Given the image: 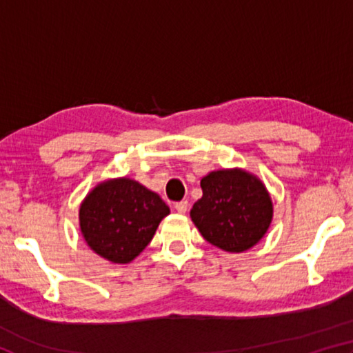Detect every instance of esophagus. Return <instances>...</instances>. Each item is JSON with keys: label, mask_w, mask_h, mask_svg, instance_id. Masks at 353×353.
<instances>
[{"label": "esophagus", "mask_w": 353, "mask_h": 353, "mask_svg": "<svg viewBox=\"0 0 353 353\" xmlns=\"http://www.w3.org/2000/svg\"><path fill=\"white\" fill-rule=\"evenodd\" d=\"M174 208H176V212L177 213H187V210H188V202L187 201H181V202H176L174 204Z\"/></svg>", "instance_id": "esophagus-1"}]
</instances>
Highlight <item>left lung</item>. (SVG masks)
I'll list each match as a JSON object with an SVG mask.
<instances>
[{"mask_svg":"<svg viewBox=\"0 0 353 353\" xmlns=\"http://www.w3.org/2000/svg\"><path fill=\"white\" fill-rule=\"evenodd\" d=\"M202 198L190 216L205 240L227 252H244L259 243L272 221V201L259 177L244 170L208 172Z\"/></svg>","mask_w":353,"mask_h":353,"instance_id":"1","label":"left lung"}]
</instances>
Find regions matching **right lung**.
I'll use <instances>...</instances> for the list:
<instances>
[{"instance_id":"add662e5","label":"right lung","mask_w":353,"mask_h":353,"mask_svg":"<svg viewBox=\"0 0 353 353\" xmlns=\"http://www.w3.org/2000/svg\"><path fill=\"white\" fill-rule=\"evenodd\" d=\"M170 207L132 179H110L94 187L79 208L85 243L112 263L132 261L151 243Z\"/></svg>"}]
</instances>
